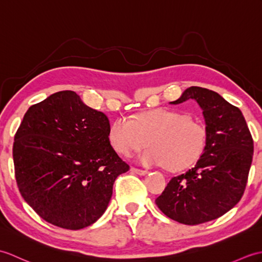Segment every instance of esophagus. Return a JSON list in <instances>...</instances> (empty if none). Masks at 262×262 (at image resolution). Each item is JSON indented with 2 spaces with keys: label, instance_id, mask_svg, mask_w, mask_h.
<instances>
[{
  "label": "esophagus",
  "instance_id": "obj_1",
  "mask_svg": "<svg viewBox=\"0 0 262 262\" xmlns=\"http://www.w3.org/2000/svg\"><path fill=\"white\" fill-rule=\"evenodd\" d=\"M130 170H132V172H134V173L140 174V176L147 174V171H145V170H141V169H136V168H132Z\"/></svg>",
  "mask_w": 262,
  "mask_h": 262
}]
</instances>
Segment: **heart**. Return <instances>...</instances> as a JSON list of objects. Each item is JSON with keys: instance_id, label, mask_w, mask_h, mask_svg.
I'll return each mask as SVG.
<instances>
[{"instance_id": "obj_1", "label": "heart", "mask_w": 262, "mask_h": 262, "mask_svg": "<svg viewBox=\"0 0 262 262\" xmlns=\"http://www.w3.org/2000/svg\"><path fill=\"white\" fill-rule=\"evenodd\" d=\"M207 133L205 127L180 111L157 109L134 119L118 118L109 129V142L125 157L149 146L138 155L143 165H165L180 171L193 164L203 154Z\"/></svg>"}]
</instances>
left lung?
Wrapping results in <instances>:
<instances>
[{"label": "left lung", "instance_id": "obj_1", "mask_svg": "<svg viewBox=\"0 0 262 262\" xmlns=\"http://www.w3.org/2000/svg\"><path fill=\"white\" fill-rule=\"evenodd\" d=\"M194 100L207 140L202 157L173 177L155 204L171 220L197 225L219 219L240 202L253 157V140L241 110L208 89L190 86L171 104Z\"/></svg>", "mask_w": 262, "mask_h": 262}]
</instances>
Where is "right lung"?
Instances as JSON below:
<instances>
[{"instance_id": "add662e5", "label": "right lung", "mask_w": 262, "mask_h": 262, "mask_svg": "<svg viewBox=\"0 0 262 262\" xmlns=\"http://www.w3.org/2000/svg\"><path fill=\"white\" fill-rule=\"evenodd\" d=\"M108 117L59 91L31 105L15 133L13 162L21 196L48 223L93 224L107 209L116 178L129 170L109 142Z\"/></svg>"}]
</instances>
